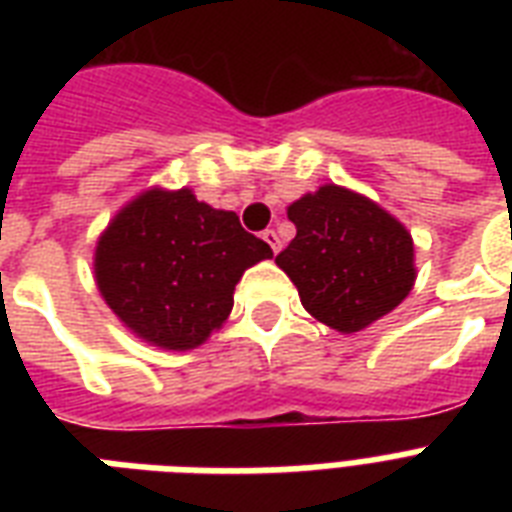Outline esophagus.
Returning a JSON list of instances; mask_svg holds the SVG:
<instances>
[{
  "instance_id": "1",
  "label": "esophagus",
  "mask_w": 512,
  "mask_h": 512,
  "mask_svg": "<svg viewBox=\"0 0 512 512\" xmlns=\"http://www.w3.org/2000/svg\"><path fill=\"white\" fill-rule=\"evenodd\" d=\"M263 239L268 241V247H271L273 252H279V249H281V239H279V233L273 231V228H268V231H263Z\"/></svg>"
}]
</instances>
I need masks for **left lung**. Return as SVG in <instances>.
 <instances>
[{
  "mask_svg": "<svg viewBox=\"0 0 512 512\" xmlns=\"http://www.w3.org/2000/svg\"><path fill=\"white\" fill-rule=\"evenodd\" d=\"M287 215L297 236L276 263L297 287L305 311L327 327L358 332L412 292V236L374 201L321 185Z\"/></svg>",
  "mask_w": 512,
  "mask_h": 512,
  "instance_id": "left-lung-1",
  "label": "left lung"
}]
</instances>
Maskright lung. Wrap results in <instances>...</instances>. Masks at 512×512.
Here are the masks:
<instances>
[{
    "label": "right lung",
    "instance_id": "obj_1",
    "mask_svg": "<svg viewBox=\"0 0 512 512\" xmlns=\"http://www.w3.org/2000/svg\"><path fill=\"white\" fill-rule=\"evenodd\" d=\"M273 257L236 212L183 191H146L114 217L95 249V279L108 308L143 340L196 348L228 319L249 265Z\"/></svg>",
    "mask_w": 512,
    "mask_h": 512
}]
</instances>
